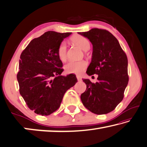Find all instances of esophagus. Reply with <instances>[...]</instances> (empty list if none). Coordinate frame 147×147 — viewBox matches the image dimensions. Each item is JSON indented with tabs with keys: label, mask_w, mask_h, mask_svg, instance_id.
<instances>
[{
	"label": "esophagus",
	"mask_w": 147,
	"mask_h": 147,
	"mask_svg": "<svg viewBox=\"0 0 147 147\" xmlns=\"http://www.w3.org/2000/svg\"><path fill=\"white\" fill-rule=\"evenodd\" d=\"M76 77H77V79H78V81H81V79H81V77L79 76H77Z\"/></svg>",
	"instance_id": "esophagus-1"
}]
</instances>
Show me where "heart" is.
Returning <instances> with one entry per match:
<instances>
[{"label": "heart", "mask_w": 147, "mask_h": 147, "mask_svg": "<svg viewBox=\"0 0 147 147\" xmlns=\"http://www.w3.org/2000/svg\"><path fill=\"white\" fill-rule=\"evenodd\" d=\"M71 42L78 45L83 50H88L90 48V43L87 38L82 35L76 34L71 38ZM57 55L59 59L64 61L67 57V46L66 42L62 41L60 43L57 50ZM87 62L85 61H70L65 65V71L68 74H81L87 66Z\"/></svg>", "instance_id": "b5f03b06"}]
</instances>
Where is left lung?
Returning <instances> with one entry per match:
<instances>
[{
	"label": "left lung",
	"mask_w": 147,
	"mask_h": 147,
	"mask_svg": "<svg viewBox=\"0 0 147 147\" xmlns=\"http://www.w3.org/2000/svg\"><path fill=\"white\" fill-rule=\"evenodd\" d=\"M79 34L93 45L92 61L86 74L98 75L96 83L83 79L86 89L81 94V102L93 113H109L124 98L129 80L128 58L117 38L107 30L94 28Z\"/></svg>",
	"instance_id": "8db88e82"
}]
</instances>
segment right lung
I'll return each instance as SVG.
<instances>
[{
	"label": "right lung",
	"mask_w": 147,
	"mask_h": 147,
	"mask_svg": "<svg viewBox=\"0 0 147 147\" xmlns=\"http://www.w3.org/2000/svg\"><path fill=\"white\" fill-rule=\"evenodd\" d=\"M71 34L47 31L21 53L17 74L19 92L37 115L47 116L57 111L65 92L78 81L74 74L61 76L64 69L57 53L60 43Z\"/></svg>",
	"instance_id": "add662e5"
}]
</instances>
